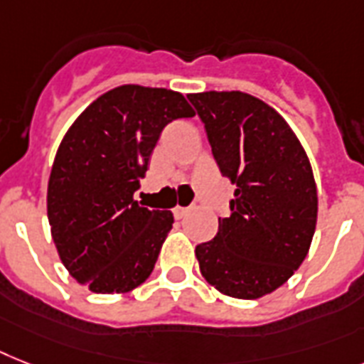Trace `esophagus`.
I'll return each mask as SVG.
<instances>
[{"label":"esophagus","instance_id":"obj_1","mask_svg":"<svg viewBox=\"0 0 364 364\" xmlns=\"http://www.w3.org/2000/svg\"><path fill=\"white\" fill-rule=\"evenodd\" d=\"M188 211H191V208H179V205H177V208L173 209V217H176V218H183V217H185V215H187Z\"/></svg>","mask_w":364,"mask_h":364}]
</instances>
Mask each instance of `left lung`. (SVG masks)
<instances>
[{"label": "left lung", "instance_id": "8db88e82", "mask_svg": "<svg viewBox=\"0 0 364 364\" xmlns=\"http://www.w3.org/2000/svg\"><path fill=\"white\" fill-rule=\"evenodd\" d=\"M220 173L235 185L230 217L196 247L203 279L224 295L258 299L284 284L309 254L318 192L309 156L284 117L241 91L187 95Z\"/></svg>", "mask_w": 364, "mask_h": 364}]
</instances>
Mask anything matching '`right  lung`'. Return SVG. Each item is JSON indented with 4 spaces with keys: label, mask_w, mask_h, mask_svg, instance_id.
Masks as SVG:
<instances>
[{
    "label": "right lung",
    "mask_w": 364,
    "mask_h": 364,
    "mask_svg": "<svg viewBox=\"0 0 364 364\" xmlns=\"http://www.w3.org/2000/svg\"><path fill=\"white\" fill-rule=\"evenodd\" d=\"M181 93L127 84L93 100L59 144L48 223L59 258L95 294H125L151 274L172 211L134 200L162 129L192 117Z\"/></svg>",
    "instance_id": "right-lung-1"
}]
</instances>
